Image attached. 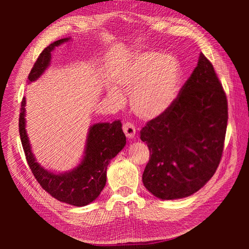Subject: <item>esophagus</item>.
I'll use <instances>...</instances> for the list:
<instances>
[{
    "instance_id": "obj_1",
    "label": "esophagus",
    "mask_w": 249,
    "mask_h": 249,
    "mask_svg": "<svg viewBox=\"0 0 249 249\" xmlns=\"http://www.w3.org/2000/svg\"><path fill=\"white\" fill-rule=\"evenodd\" d=\"M123 130L125 134V136L129 139H132V138L135 137V134H136V129H135V126H134L133 124H131V123L124 124Z\"/></svg>"
}]
</instances>
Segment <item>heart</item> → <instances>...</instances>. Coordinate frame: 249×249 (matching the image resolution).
Wrapping results in <instances>:
<instances>
[{"label":"heart","mask_w":249,"mask_h":249,"mask_svg":"<svg viewBox=\"0 0 249 249\" xmlns=\"http://www.w3.org/2000/svg\"><path fill=\"white\" fill-rule=\"evenodd\" d=\"M115 86L131 92V107L138 117L152 120L161 116L176 101L179 85V64L170 55L147 51L134 55L113 76ZM109 95L122 102L123 94L114 86Z\"/></svg>","instance_id":"heart-1"}]
</instances>
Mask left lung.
Listing matches in <instances>:
<instances>
[{"instance_id": "obj_1", "label": "left lung", "mask_w": 249, "mask_h": 249, "mask_svg": "<svg viewBox=\"0 0 249 249\" xmlns=\"http://www.w3.org/2000/svg\"><path fill=\"white\" fill-rule=\"evenodd\" d=\"M227 125V95L212 63L200 53L170 108L140 132L149 149L143 185L163 200L197 192L220 163Z\"/></svg>"}]
</instances>
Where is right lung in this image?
<instances>
[{"label": "right lung", "instance_id": "add662e5", "mask_svg": "<svg viewBox=\"0 0 249 249\" xmlns=\"http://www.w3.org/2000/svg\"><path fill=\"white\" fill-rule=\"evenodd\" d=\"M70 38H62L44 49L29 73V83L34 82L50 66L52 52ZM26 97L21 101L19 114V136L26 159L37 182L53 197L74 207H84L95 200L107 182V167L110 161L125 145L122 123H100L90 125L86 144L80 164L66 172H53L36 161L26 131Z\"/></svg>", "mask_w": 249, "mask_h": 249}]
</instances>
